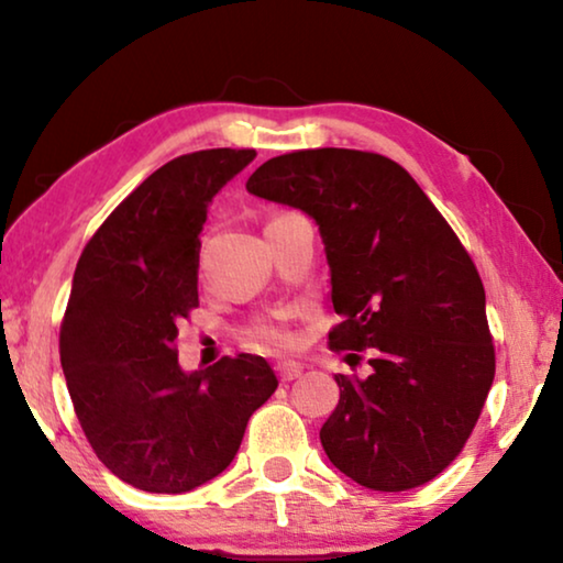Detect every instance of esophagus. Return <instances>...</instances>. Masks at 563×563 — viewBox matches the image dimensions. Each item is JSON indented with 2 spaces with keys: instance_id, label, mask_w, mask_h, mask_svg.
<instances>
[{
  "instance_id": "1",
  "label": "esophagus",
  "mask_w": 563,
  "mask_h": 563,
  "mask_svg": "<svg viewBox=\"0 0 563 563\" xmlns=\"http://www.w3.org/2000/svg\"><path fill=\"white\" fill-rule=\"evenodd\" d=\"M275 372H278L280 382H292V379H298L300 374H303V366H300L298 362H278Z\"/></svg>"
}]
</instances>
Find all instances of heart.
Returning a JSON list of instances; mask_svg holds the SVG:
<instances>
[{"instance_id": "b5f03b06", "label": "heart", "mask_w": 563, "mask_h": 563, "mask_svg": "<svg viewBox=\"0 0 563 563\" xmlns=\"http://www.w3.org/2000/svg\"><path fill=\"white\" fill-rule=\"evenodd\" d=\"M255 339L273 343V346H285V343H290V333L283 323H263L255 329Z\"/></svg>"}]
</instances>
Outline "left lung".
Instances as JSON below:
<instances>
[{
  "label": "left lung",
  "mask_w": 563,
  "mask_h": 563,
  "mask_svg": "<svg viewBox=\"0 0 563 563\" xmlns=\"http://www.w3.org/2000/svg\"><path fill=\"white\" fill-rule=\"evenodd\" d=\"M247 191L313 217L341 316L329 346L351 351L349 364L368 351L366 379L335 374L325 455L372 490L430 483L465 448L496 376L483 280L463 242L407 169L372 151L275 156Z\"/></svg>",
  "instance_id": "left-lung-1"
}]
</instances>
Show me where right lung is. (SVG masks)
Segmentation results:
<instances>
[{"label":"right lung","mask_w":563,"mask_h":563,"mask_svg":"<svg viewBox=\"0 0 563 563\" xmlns=\"http://www.w3.org/2000/svg\"><path fill=\"white\" fill-rule=\"evenodd\" d=\"M255 148L172 158L82 250L60 325V364L90 448L146 493H187L238 455L247 419L278 389L263 356L184 372L176 335L199 306V232L212 197Z\"/></svg>","instance_id":"obj_1"}]
</instances>
